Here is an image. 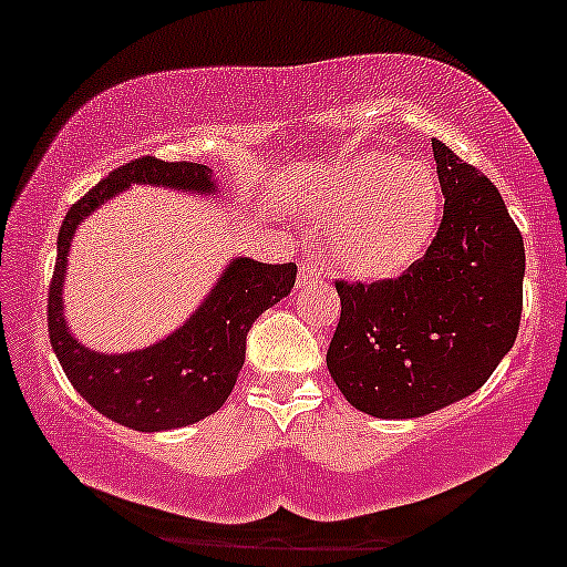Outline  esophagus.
I'll return each instance as SVG.
<instances>
[{
  "label": "esophagus",
  "instance_id": "esophagus-1",
  "mask_svg": "<svg viewBox=\"0 0 567 567\" xmlns=\"http://www.w3.org/2000/svg\"><path fill=\"white\" fill-rule=\"evenodd\" d=\"M320 277H324L322 264L317 261V258H306V261L301 264V271H298V288L317 282V279H320Z\"/></svg>",
  "mask_w": 567,
  "mask_h": 567
}]
</instances>
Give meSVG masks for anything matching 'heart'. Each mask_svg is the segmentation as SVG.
Listing matches in <instances>:
<instances>
[{"label":"heart","instance_id":"obj_1","mask_svg":"<svg viewBox=\"0 0 567 567\" xmlns=\"http://www.w3.org/2000/svg\"><path fill=\"white\" fill-rule=\"evenodd\" d=\"M333 234L338 269L357 279H383L424 250L437 220V178L424 159L368 152L320 181L303 197Z\"/></svg>","mask_w":567,"mask_h":567}]
</instances>
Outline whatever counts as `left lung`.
<instances>
[{
	"label": "left lung",
	"mask_w": 567,
	"mask_h": 567,
	"mask_svg": "<svg viewBox=\"0 0 567 567\" xmlns=\"http://www.w3.org/2000/svg\"><path fill=\"white\" fill-rule=\"evenodd\" d=\"M445 210L426 256L373 285L338 282L328 370L349 405L421 419L477 392L523 315L525 247L498 188L432 141Z\"/></svg>",
	"instance_id": "1"
}]
</instances>
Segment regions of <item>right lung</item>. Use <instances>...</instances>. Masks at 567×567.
Listing matches in <instances>:
<instances>
[{
  "mask_svg": "<svg viewBox=\"0 0 567 567\" xmlns=\"http://www.w3.org/2000/svg\"><path fill=\"white\" fill-rule=\"evenodd\" d=\"M130 186H159L216 199L213 171L197 162L143 157L116 167L63 218L48 298L50 343L71 386L97 413L135 432H167L207 419L224 405L245 365V338L269 306L290 296L296 264L271 266L234 256L197 309L173 333L133 351H95L69 328L63 285L74 234L97 207Z\"/></svg>",
  "mask_w": 567,
  "mask_h": 567,
  "instance_id": "add662e5",
  "label": "right lung"
}]
</instances>
